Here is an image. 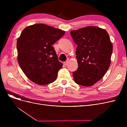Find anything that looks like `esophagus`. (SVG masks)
Wrapping results in <instances>:
<instances>
[{
  "label": "esophagus",
  "instance_id": "obj_1",
  "mask_svg": "<svg viewBox=\"0 0 127 127\" xmlns=\"http://www.w3.org/2000/svg\"><path fill=\"white\" fill-rule=\"evenodd\" d=\"M68 63V61H66V62H64V66H66V65H67Z\"/></svg>",
  "mask_w": 127,
  "mask_h": 127
}]
</instances>
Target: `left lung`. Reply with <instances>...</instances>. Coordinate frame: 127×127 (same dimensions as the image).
<instances>
[{
	"instance_id": "1",
	"label": "left lung",
	"mask_w": 127,
	"mask_h": 127,
	"mask_svg": "<svg viewBox=\"0 0 127 127\" xmlns=\"http://www.w3.org/2000/svg\"><path fill=\"white\" fill-rule=\"evenodd\" d=\"M78 69L72 72L75 82L89 87L101 79L111 64L113 45L108 33L97 26H88L70 31Z\"/></svg>"
}]
</instances>
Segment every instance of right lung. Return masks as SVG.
Here are the masks:
<instances>
[{
	"label": "right lung",
	"mask_w": 127,
	"mask_h": 127,
	"mask_svg": "<svg viewBox=\"0 0 127 127\" xmlns=\"http://www.w3.org/2000/svg\"><path fill=\"white\" fill-rule=\"evenodd\" d=\"M65 33L45 24L28 26L17 41V60L24 74L33 83L44 85L55 81L63 67L52 45Z\"/></svg>",
	"instance_id": "add662e5"
}]
</instances>
